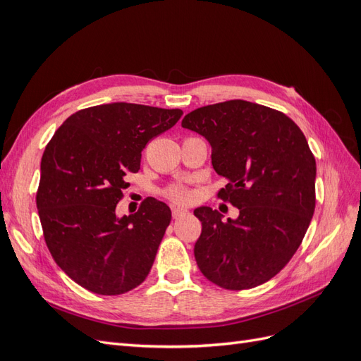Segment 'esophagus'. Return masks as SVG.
<instances>
[{"label":"esophagus","instance_id":"34e87169","mask_svg":"<svg viewBox=\"0 0 361 361\" xmlns=\"http://www.w3.org/2000/svg\"><path fill=\"white\" fill-rule=\"evenodd\" d=\"M187 214H188V211L183 209V207H173V218H174V220H176V218H179V216L187 215Z\"/></svg>","mask_w":361,"mask_h":361}]
</instances>
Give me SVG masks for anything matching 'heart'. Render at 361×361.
<instances>
[{"label": "heart", "instance_id": "b5f03b06", "mask_svg": "<svg viewBox=\"0 0 361 361\" xmlns=\"http://www.w3.org/2000/svg\"><path fill=\"white\" fill-rule=\"evenodd\" d=\"M167 197L171 202H176L180 204H188L194 200V192L190 188L185 187H174L167 191Z\"/></svg>", "mask_w": 361, "mask_h": 361}]
</instances>
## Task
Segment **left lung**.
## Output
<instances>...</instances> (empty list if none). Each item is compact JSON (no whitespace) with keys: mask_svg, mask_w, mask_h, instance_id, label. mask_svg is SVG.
Segmentation results:
<instances>
[{"mask_svg":"<svg viewBox=\"0 0 361 361\" xmlns=\"http://www.w3.org/2000/svg\"><path fill=\"white\" fill-rule=\"evenodd\" d=\"M182 126L212 147V167L227 179L218 199L236 220L202 206L194 256L214 285L243 290L271 280L302 243L314 212L316 161L302 130L269 106L241 99L197 108Z\"/></svg>","mask_w":361,"mask_h":361,"instance_id":"1","label":"left lung"}]
</instances>
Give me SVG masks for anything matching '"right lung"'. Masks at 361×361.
Returning <instances> with one entry per match:
<instances>
[{
  "label": "right lung",
  "mask_w": 361,
  "mask_h": 361,
  "mask_svg": "<svg viewBox=\"0 0 361 361\" xmlns=\"http://www.w3.org/2000/svg\"><path fill=\"white\" fill-rule=\"evenodd\" d=\"M182 110L114 102L76 111L43 152L36 204L56 264L84 289L120 295L143 283L171 221L170 207L147 197L118 218L116 206L140 170L152 138Z\"/></svg>",
  "instance_id": "right-lung-1"
}]
</instances>
